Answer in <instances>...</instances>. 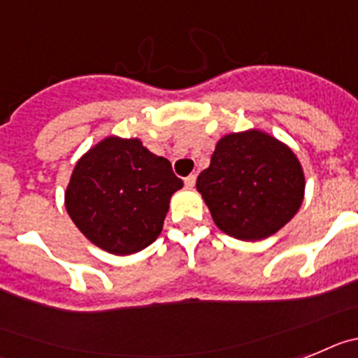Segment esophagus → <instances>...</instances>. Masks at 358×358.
<instances>
[{"label":"esophagus","instance_id":"obj_1","mask_svg":"<svg viewBox=\"0 0 358 358\" xmlns=\"http://www.w3.org/2000/svg\"><path fill=\"white\" fill-rule=\"evenodd\" d=\"M183 182H185V187L192 189V187H194V183H196V176H194V175H189L187 178L183 180Z\"/></svg>","mask_w":358,"mask_h":358}]
</instances>
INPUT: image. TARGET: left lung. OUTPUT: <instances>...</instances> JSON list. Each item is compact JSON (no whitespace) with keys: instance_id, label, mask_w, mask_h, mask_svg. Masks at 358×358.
<instances>
[{"instance_id":"left-lung-1","label":"left lung","mask_w":358,"mask_h":358,"mask_svg":"<svg viewBox=\"0 0 358 358\" xmlns=\"http://www.w3.org/2000/svg\"><path fill=\"white\" fill-rule=\"evenodd\" d=\"M196 189L220 231L256 241L275 234L297 214L304 198V173L287 144L248 129L217 141Z\"/></svg>"}]
</instances>
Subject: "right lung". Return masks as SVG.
Returning a JSON list of instances; mask_svg holds the SVG:
<instances>
[{
    "label": "right lung",
    "mask_w": 358,
    "mask_h": 358,
    "mask_svg": "<svg viewBox=\"0 0 358 358\" xmlns=\"http://www.w3.org/2000/svg\"><path fill=\"white\" fill-rule=\"evenodd\" d=\"M182 187L171 162L138 138L106 136L76 164L64 205L93 245L129 256L160 236L171 196Z\"/></svg>",
    "instance_id": "obj_1"
}]
</instances>
